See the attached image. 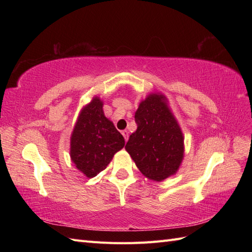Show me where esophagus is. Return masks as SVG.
<instances>
[{
  "label": "esophagus",
  "instance_id": "obj_1",
  "mask_svg": "<svg viewBox=\"0 0 252 252\" xmlns=\"http://www.w3.org/2000/svg\"><path fill=\"white\" fill-rule=\"evenodd\" d=\"M121 134L123 135V137H125V140L126 142L127 138H129V132H127L126 130H123V131H121Z\"/></svg>",
  "mask_w": 252,
  "mask_h": 252
}]
</instances>
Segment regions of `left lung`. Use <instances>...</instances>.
Returning a JSON list of instances; mask_svg holds the SVG:
<instances>
[{
    "label": "left lung",
    "mask_w": 252,
    "mask_h": 252,
    "mask_svg": "<svg viewBox=\"0 0 252 252\" xmlns=\"http://www.w3.org/2000/svg\"><path fill=\"white\" fill-rule=\"evenodd\" d=\"M137 129L126 149L141 172L154 181H162L178 171L183 159V134L163 101L162 95L152 94L135 112Z\"/></svg>",
    "instance_id": "1"
}]
</instances>
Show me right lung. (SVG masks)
Instances as JSON below:
<instances>
[{"label":"right lung","instance_id":"1","mask_svg":"<svg viewBox=\"0 0 252 252\" xmlns=\"http://www.w3.org/2000/svg\"><path fill=\"white\" fill-rule=\"evenodd\" d=\"M125 146V138L104 116L103 103L95 97L80 114L71 135L70 157L77 169L94 178Z\"/></svg>","mask_w":252,"mask_h":252}]
</instances>
